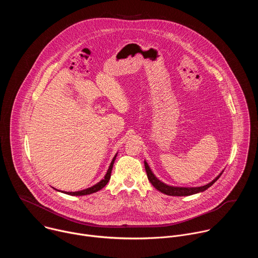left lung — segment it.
Wrapping results in <instances>:
<instances>
[{"instance_id": "left-lung-1", "label": "left lung", "mask_w": 258, "mask_h": 258, "mask_svg": "<svg viewBox=\"0 0 258 258\" xmlns=\"http://www.w3.org/2000/svg\"><path fill=\"white\" fill-rule=\"evenodd\" d=\"M145 163V169H146V172H147V176H148V179L150 180V182L153 185V187L160 191L161 193L163 194H166V195H169V196H190V195H193V194H197V193H200V192H203L205 190H207L209 187H211L213 183L219 178V176L222 175V173L224 172H220L212 181H210L209 183H207V185L205 186H201V187H192V188H185V187H172V186H168L166 185V183L162 182L161 180H159L155 175L154 173L152 172V170L150 169L148 163H147L146 161H144Z\"/></svg>"}]
</instances>
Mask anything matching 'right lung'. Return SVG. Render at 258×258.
Returning <instances> with one entry per match:
<instances>
[{"mask_svg": "<svg viewBox=\"0 0 258 258\" xmlns=\"http://www.w3.org/2000/svg\"><path fill=\"white\" fill-rule=\"evenodd\" d=\"M117 156V153L115 154V156L113 157L111 163H110L109 165V168L104 176L103 179H101L98 183H96V185H94L93 187L91 188H88V189H85V190H82V191H77V192H63L62 193H65L67 195H71V196H84V195H89V194H93V193H96L98 191H100L101 189H103L106 185L107 182L109 181L110 179V176H111V171H112V167H113V164H114V161H115V158Z\"/></svg>", "mask_w": 258, "mask_h": 258, "instance_id": "right-lung-1", "label": "right lung"}]
</instances>
